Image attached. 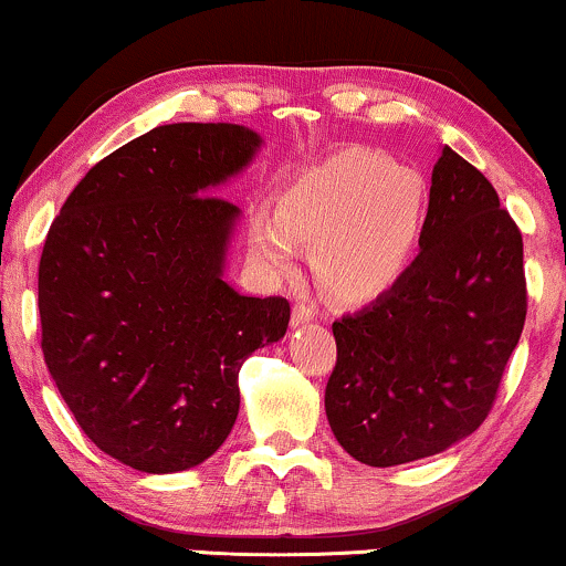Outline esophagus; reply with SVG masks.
Here are the masks:
<instances>
[{
  "mask_svg": "<svg viewBox=\"0 0 566 566\" xmlns=\"http://www.w3.org/2000/svg\"><path fill=\"white\" fill-rule=\"evenodd\" d=\"M317 317V310L315 306H310V304H304V302H296L294 304V325H306V323H312V319Z\"/></svg>",
  "mask_w": 566,
  "mask_h": 566,
  "instance_id": "1",
  "label": "esophagus"
}]
</instances>
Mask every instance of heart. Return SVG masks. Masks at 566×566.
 I'll return each mask as SVG.
<instances>
[{
    "mask_svg": "<svg viewBox=\"0 0 566 566\" xmlns=\"http://www.w3.org/2000/svg\"><path fill=\"white\" fill-rule=\"evenodd\" d=\"M424 222V186L373 149H346L310 167L249 218L251 262L270 277L296 270L302 243L327 291L361 302L388 291L409 268Z\"/></svg>",
    "mask_w": 566,
    "mask_h": 566,
    "instance_id": "obj_1",
    "label": "heart"
}]
</instances>
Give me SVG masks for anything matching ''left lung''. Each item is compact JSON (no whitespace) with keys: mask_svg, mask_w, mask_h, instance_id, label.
Returning <instances> with one entry per match:
<instances>
[{"mask_svg":"<svg viewBox=\"0 0 566 566\" xmlns=\"http://www.w3.org/2000/svg\"><path fill=\"white\" fill-rule=\"evenodd\" d=\"M527 315L522 233L478 167L443 146L420 254L333 323V436L369 467L441 453L485 422Z\"/></svg>","mask_w":566,"mask_h":566,"instance_id":"8db88e82","label":"left lung"}]
</instances>
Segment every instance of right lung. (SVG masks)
Returning <instances> with one entry per match:
<instances>
[{
  "mask_svg": "<svg viewBox=\"0 0 566 566\" xmlns=\"http://www.w3.org/2000/svg\"><path fill=\"white\" fill-rule=\"evenodd\" d=\"M260 144L233 123L159 125L91 167L46 233L49 375L91 441L138 472L212 457L239 417L241 365L289 327L283 296L222 281L241 209L212 188Z\"/></svg>",
  "mask_w": 566,
  "mask_h": 566,
  "instance_id": "1",
  "label": "right lung"
}]
</instances>
